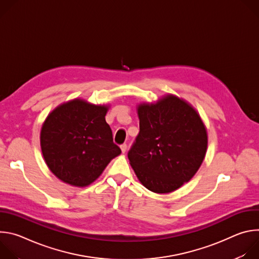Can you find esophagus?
<instances>
[{
	"label": "esophagus",
	"mask_w": 259,
	"mask_h": 259,
	"mask_svg": "<svg viewBox=\"0 0 259 259\" xmlns=\"http://www.w3.org/2000/svg\"><path fill=\"white\" fill-rule=\"evenodd\" d=\"M120 147H121V151H122V153H123V154H125V153H126V151H127V144H126V143H124V144H122Z\"/></svg>",
	"instance_id": "1"
}]
</instances>
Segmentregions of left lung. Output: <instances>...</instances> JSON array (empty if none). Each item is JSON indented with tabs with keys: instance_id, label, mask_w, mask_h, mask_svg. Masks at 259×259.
<instances>
[{
	"instance_id": "left-lung-1",
	"label": "left lung",
	"mask_w": 259,
	"mask_h": 259,
	"mask_svg": "<svg viewBox=\"0 0 259 259\" xmlns=\"http://www.w3.org/2000/svg\"><path fill=\"white\" fill-rule=\"evenodd\" d=\"M139 133L128 153L143 187L157 194L176 191L201 167L208 145L206 127L188 101L167 94L137 105Z\"/></svg>"
}]
</instances>
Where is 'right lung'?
Returning a JSON list of instances; mask_svg holds the SVG:
<instances>
[{
    "instance_id": "obj_1",
    "label": "right lung",
    "mask_w": 259,
    "mask_h": 259,
    "mask_svg": "<svg viewBox=\"0 0 259 259\" xmlns=\"http://www.w3.org/2000/svg\"><path fill=\"white\" fill-rule=\"evenodd\" d=\"M108 107L76 98L58 105L46 118L40 135L42 154L61 181L87 187L121 154L105 122Z\"/></svg>"
}]
</instances>
